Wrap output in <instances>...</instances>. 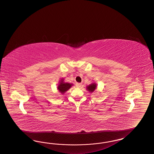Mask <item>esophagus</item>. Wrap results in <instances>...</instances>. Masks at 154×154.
I'll use <instances>...</instances> for the list:
<instances>
[{
  "label": "esophagus",
  "mask_w": 154,
  "mask_h": 154,
  "mask_svg": "<svg viewBox=\"0 0 154 154\" xmlns=\"http://www.w3.org/2000/svg\"><path fill=\"white\" fill-rule=\"evenodd\" d=\"M81 85H82V83H76V84H75V86L77 87H78V88H80L81 87Z\"/></svg>",
  "instance_id": "esophagus-1"
}]
</instances>
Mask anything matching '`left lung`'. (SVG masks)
<instances>
[{
	"label": "left lung",
	"mask_w": 154,
	"mask_h": 154,
	"mask_svg": "<svg viewBox=\"0 0 154 154\" xmlns=\"http://www.w3.org/2000/svg\"><path fill=\"white\" fill-rule=\"evenodd\" d=\"M96 87V84L94 83V84H91V85L88 86L87 89H88V91H89L90 92H92L95 91Z\"/></svg>",
	"instance_id": "1"
}]
</instances>
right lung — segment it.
<instances>
[{
  "label": "right lung",
  "instance_id": "right-lung-1",
  "mask_svg": "<svg viewBox=\"0 0 154 154\" xmlns=\"http://www.w3.org/2000/svg\"><path fill=\"white\" fill-rule=\"evenodd\" d=\"M72 84H70L69 83H64L62 81L60 82V84L59 85L58 90L59 91L61 94H64L66 91H67L69 88L71 87Z\"/></svg>",
  "mask_w": 154,
  "mask_h": 154
}]
</instances>
